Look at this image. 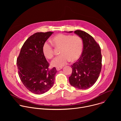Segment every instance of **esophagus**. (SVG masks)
<instances>
[{
  "label": "esophagus",
  "instance_id": "1",
  "mask_svg": "<svg viewBox=\"0 0 121 121\" xmlns=\"http://www.w3.org/2000/svg\"><path fill=\"white\" fill-rule=\"evenodd\" d=\"M62 68H63V67H56V70H57V71H59V70H60L62 69Z\"/></svg>",
  "mask_w": 121,
  "mask_h": 121
}]
</instances>
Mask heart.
<instances>
[{
	"instance_id": "1",
	"label": "heart",
	"mask_w": 121,
	"mask_h": 121,
	"mask_svg": "<svg viewBox=\"0 0 121 121\" xmlns=\"http://www.w3.org/2000/svg\"><path fill=\"white\" fill-rule=\"evenodd\" d=\"M52 44L57 48H60L61 54L51 62L53 66L60 67L66 65L70 60L75 62L80 57L83 50V41L78 35L59 33L51 40ZM43 53L44 56L51 59L54 56V49L49 43L45 42L43 46Z\"/></svg>"
}]
</instances>
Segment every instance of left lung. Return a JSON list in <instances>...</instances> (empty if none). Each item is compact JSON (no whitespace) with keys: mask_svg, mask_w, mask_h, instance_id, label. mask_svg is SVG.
<instances>
[{"mask_svg":"<svg viewBox=\"0 0 121 121\" xmlns=\"http://www.w3.org/2000/svg\"><path fill=\"white\" fill-rule=\"evenodd\" d=\"M74 33L82 39L83 50L80 57L71 65L72 72L69 81L75 88L86 90L92 87L99 77L102 66L101 50L88 33L81 30H76Z\"/></svg>","mask_w":121,"mask_h":121,"instance_id":"obj_1","label":"left lung"}]
</instances>
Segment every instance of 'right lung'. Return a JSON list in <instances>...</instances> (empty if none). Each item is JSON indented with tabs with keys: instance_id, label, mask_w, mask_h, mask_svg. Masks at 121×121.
I'll list each match as a JSON object with an SVG mask.
<instances>
[{
	"instance_id": "obj_1",
	"label": "right lung",
	"mask_w": 121,
	"mask_h": 121,
	"mask_svg": "<svg viewBox=\"0 0 121 121\" xmlns=\"http://www.w3.org/2000/svg\"><path fill=\"white\" fill-rule=\"evenodd\" d=\"M54 32H36L24 43L17 60L19 77L30 92L42 94L54 83L57 72L55 67L49 69V64L43 53V43Z\"/></svg>"
}]
</instances>
